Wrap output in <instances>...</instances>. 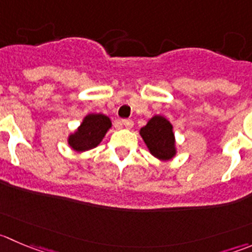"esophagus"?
Listing matches in <instances>:
<instances>
[{
    "mask_svg": "<svg viewBox=\"0 0 252 252\" xmlns=\"http://www.w3.org/2000/svg\"><path fill=\"white\" fill-rule=\"evenodd\" d=\"M121 124L124 125V126H125V127H126V128H131V127H132V126H133V121H132V120H131V119H124V120H122V121H121Z\"/></svg>",
    "mask_w": 252,
    "mask_h": 252,
    "instance_id": "34e87169",
    "label": "esophagus"
}]
</instances>
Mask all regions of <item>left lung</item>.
I'll use <instances>...</instances> for the list:
<instances>
[{
  "mask_svg": "<svg viewBox=\"0 0 252 252\" xmlns=\"http://www.w3.org/2000/svg\"><path fill=\"white\" fill-rule=\"evenodd\" d=\"M143 141L153 156L169 159L176 153L172 125L163 116H155L140 131Z\"/></svg>",
  "mask_w": 252,
  "mask_h": 252,
  "instance_id": "obj_1",
  "label": "left lung"
}]
</instances>
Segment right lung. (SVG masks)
Returning a JSON list of instances; mask_svg holds the SVG:
<instances>
[{"mask_svg":"<svg viewBox=\"0 0 252 252\" xmlns=\"http://www.w3.org/2000/svg\"><path fill=\"white\" fill-rule=\"evenodd\" d=\"M110 127L111 121L105 115H88L78 131L69 137V145L75 151L92 150L101 142Z\"/></svg>","mask_w":252,"mask_h":252,"instance_id":"obj_1","label":"right lung"}]
</instances>
